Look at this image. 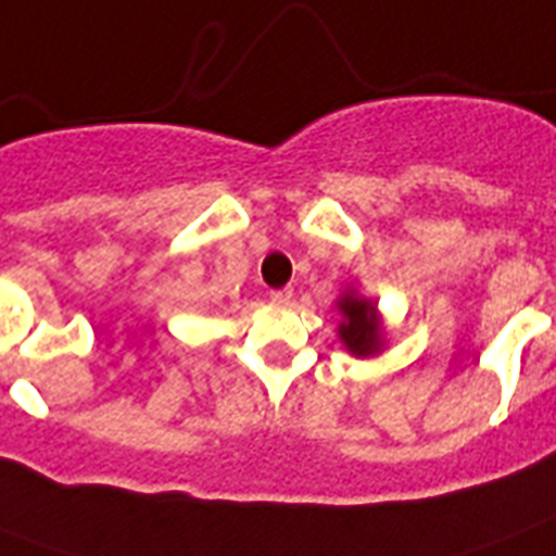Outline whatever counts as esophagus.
<instances>
[{"instance_id": "esophagus-1", "label": "esophagus", "mask_w": 556, "mask_h": 556, "mask_svg": "<svg viewBox=\"0 0 556 556\" xmlns=\"http://www.w3.org/2000/svg\"><path fill=\"white\" fill-rule=\"evenodd\" d=\"M270 300H274L277 305H291L294 291H291V288H277V291H270Z\"/></svg>"}]
</instances>
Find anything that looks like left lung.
<instances>
[{
    "label": "left lung",
    "instance_id": "8db88e82",
    "mask_svg": "<svg viewBox=\"0 0 556 556\" xmlns=\"http://www.w3.org/2000/svg\"><path fill=\"white\" fill-rule=\"evenodd\" d=\"M340 314L338 340L343 343L352 357H378L387 349V329L378 312V303L371 296H364L357 286H346L334 300Z\"/></svg>",
    "mask_w": 556,
    "mask_h": 556
}]
</instances>
